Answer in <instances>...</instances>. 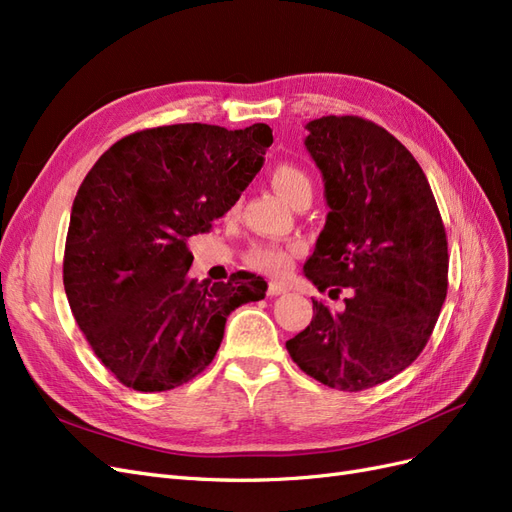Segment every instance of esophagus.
Here are the masks:
<instances>
[{"instance_id": "obj_1", "label": "esophagus", "mask_w": 512, "mask_h": 512, "mask_svg": "<svg viewBox=\"0 0 512 512\" xmlns=\"http://www.w3.org/2000/svg\"><path fill=\"white\" fill-rule=\"evenodd\" d=\"M288 288L280 282H271L269 284V297H280V294H284Z\"/></svg>"}]
</instances>
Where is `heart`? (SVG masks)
<instances>
[{"label": "heart", "mask_w": 512, "mask_h": 512, "mask_svg": "<svg viewBox=\"0 0 512 512\" xmlns=\"http://www.w3.org/2000/svg\"><path fill=\"white\" fill-rule=\"evenodd\" d=\"M273 188L277 190L284 200L294 207L299 203L301 198L305 196H312V179L301 170L299 166H292V164H280L273 170V177H271ZM301 243H288V245H275V243H267V245H256L247 254V262H250V267L262 273H269V275H282L286 273L294 258L301 254Z\"/></svg>", "instance_id": "1"}]
</instances>
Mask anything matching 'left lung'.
<instances>
[{"mask_svg": "<svg viewBox=\"0 0 512 512\" xmlns=\"http://www.w3.org/2000/svg\"><path fill=\"white\" fill-rule=\"evenodd\" d=\"M305 147L329 215L303 273L342 312L314 301L309 327L286 342L307 376L363 391L414 363L448 288L446 232L429 181L393 134L363 117L307 123Z\"/></svg>", "mask_w": 512, "mask_h": 512, "instance_id": "left-lung-1", "label": "left lung"}]
</instances>
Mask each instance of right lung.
Returning a JSON list of instances; mask_svg holds the SVG:
<instances>
[{"label":"right lung","mask_w":512,"mask_h":512,"mask_svg":"<svg viewBox=\"0 0 512 512\" xmlns=\"http://www.w3.org/2000/svg\"><path fill=\"white\" fill-rule=\"evenodd\" d=\"M273 143L267 123H175L121 138L76 192L64 288L104 367L141 393L177 389L218 352L226 318L267 282L190 277L188 239L237 203Z\"/></svg>","instance_id":"obj_1"}]
</instances>
